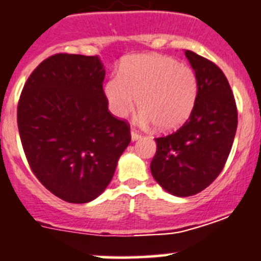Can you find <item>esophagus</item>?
Masks as SVG:
<instances>
[{
    "instance_id": "1",
    "label": "esophagus",
    "mask_w": 261,
    "mask_h": 261,
    "mask_svg": "<svg viewBox=\"0 0 261 261\" xmlns=\"http://www.w3.org/2000/svg\"><path fill=\"white\" fill-rule=\"evenodd\" d=\"M139 138H141V134H140L139 131H136L135 128H131V139L135 141V140H138Z\"/></svg>"
}]
</instances>
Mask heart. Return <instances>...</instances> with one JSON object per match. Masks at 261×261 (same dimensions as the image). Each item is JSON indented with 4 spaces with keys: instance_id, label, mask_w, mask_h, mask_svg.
I'll use <instances>...</instances> for the list:
<instances>
[{
    "instance_id": "b5f03b06",
    "label": "heart",
    "mask_w": 261,
    "mask_h": 261,
    "mask_svg": "<svg viewBox=\"0 0 261 261\" xmlns=\"http://www.w3.org/2000/svg\"><path fill=\"white\" fill-rule=\"evenodd\" d=\"M110 111L125 117L136 106L142 121L170 131L190 116L199 82L189 65L164 55H135L125 59L103 87Z\"/></svg>"
}]
</instances>
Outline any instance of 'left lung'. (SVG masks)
<instances>
[{"label": "left lung", "instance_id": "1", "mask_svg": "<svg viewBox=\"0 0 261 261\" xmlns=\"http://www.w3.org/2000/svg\"><path fill=\"white\" fill-rule=\"evenodd\" d=\"M199 82L196 102L176 131L156 138L151 174L176 196L200 193L223 171L238 127V109L226 76L213 61L185 51Z\"/></svg>", "mask_w": 261, "mask_h": 261}]
</instances>
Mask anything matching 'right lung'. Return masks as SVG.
<instances>
[{
  "mask_svg": "<svg viewBox=\"0 0 261 261\" xmlns=\"http://www.w3.org/2000/svg\"><path fill=\"white\" fill-rule=\"evenodd\" d=\"M97 56L56 54L32 71L17 105L27 163L54 195L72 204L97 197L131 141L130 125L109 111Z\"/></svg>",
  "mask_w": 261,
  "mask_h": 261,
  "instance_id": "right-lung-1",
  "label": "right lung"
}]
</instances>
